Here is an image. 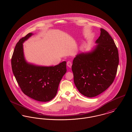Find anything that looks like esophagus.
Masks as SVG:
<instances>
[{"instance_id":"1","label":"esophagus","mask_w":132,"mask_h":132,"mask_svg":"<svg viewBox=\"0 0 132 132\" xmlns=\"http://www.w3.org/2000/svg\"><path fill=\"white\" fill-rule=\"evenodd\" d=\"M67 65L69 67V68H71V66H72V63L70 61H68L67 62Z\"/></svg>"}]
</instances>
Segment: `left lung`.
I'll use <instances>...</instances> for the list:
<instances>
[{
    "label": "left lung",
    "instance_id": "8db88e82",
    "mask_svg": "<svg viewBox=\"0 0 132 132\" xmlns=\"http://www.w3.org/2000/svg\"><path fill=\"white\" fill-rule=\"evenodd\" d=\"M97 45L90 52L77 54L73 59L74 82L84 96L96 97L113 82L119 63L117 47L105 30L100 29Z\"/></svg>",
    "mask_w": 132,
    "mask_h": 132
}]
</instances>
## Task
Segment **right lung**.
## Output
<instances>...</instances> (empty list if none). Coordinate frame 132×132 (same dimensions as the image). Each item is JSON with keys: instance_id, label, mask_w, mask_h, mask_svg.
Listing matches in <instances>:
<instances>
[{"instance_id": "right-lung-1", "label": "right lung", "mask_w": 132, "mask_h": 132, "mask_svg": "<svg viewBox=\"0 0 132 132\" xmlns=\"http://www.w3.org/2000/svg\"><path fill=\"white\" fill-rule=\"evenodd\" d=\"M33 33L19 40L15 46L11 63L13 72L24 94L40 102H48L56 95L59 84L66 72V62L54 66H41L28 63L25 59L23 45Z\"/></svg>"}]
</instances>
